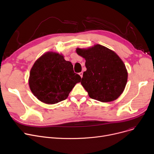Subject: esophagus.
Here are the masks:
<instances>
[{"instance_id":"34e87169","label":"esophagus","mask_w":154,"mask_h":154,"mask_svg":"<svg viewBox=\"0 0 154 154\" xmlns=\"http://www.w3.org/2000/svg\"><path fill=\"white\" fill-rule=\"evenodd\" d=\"M79 74L80 75V77H82V76H83V72H79Z\"/></svg>"}]
</instances>
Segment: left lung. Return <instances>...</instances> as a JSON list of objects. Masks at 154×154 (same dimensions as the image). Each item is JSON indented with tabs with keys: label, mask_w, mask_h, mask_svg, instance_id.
I'll return each instance as SVG.
<instances>
[{
	"label": "left lung",
	"mask_w": 154,
	"mask_h": 154,
	"mask_svg": "<svg viewBox=\"0 0 154 154\" xmlns=\"http://www.w3.org/2000/svg\"><path fill=\"white\" fill-rule=\"evenodd\" d=\"M85 59L87 70L81 84L92 99L111 102L121 95L127 82V71L119 57L109 48L95 45L87 49L77 48Z\"/></svg>",
	"instance_id": "8db88e82"
}]
</instances>
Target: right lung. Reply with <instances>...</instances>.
<instances>
[{
  "label": "right lung",
  "instance_id": "add662e5",
  "mask_svg": "<svg viewBox=\"0 0 154 154\" xmlns=\"http://www.w3.org/2000/svg\"><path fill=\"white\" fill-rule=\"evenodd\" d=\"M81 80L73 65L63 55L47 52L36 60L32 67L29 86L40 101L54 104L66 100L75 85Z\"/></svg>",
  "mask_w": 154,
  "mask_h": 154
}]
</instances>
